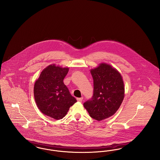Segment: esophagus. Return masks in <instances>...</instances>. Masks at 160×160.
<instances>
[{
  "label": "esophagus",
  "instance_id": "esophagus-1",
  "mask_svg": "<svg viewBox=\"0 0 160 160\" xmlns=\"http://www.w3.org/2000/svg\"><path fill=\"white\" fill-rule=\"evenodd\" d=\"M77 101L82 102V101H83V97H82V98H77Z\"/></svg>",
  "mask_w": 160,
  "mask_h": 160
}]
</instances>
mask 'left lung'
Masks as SVG:
<instances>
[{
  "label": "left lung",
  "mask_w": 160,
  "mask_h": 160,
  "mask_svg": "<svg viewBox=\"0 0 160 160\" xmlns=\"http://www.w3.org/2000/svg\"><path fill=\"white\" fill-rule=\"evenodd\" d=\"M93 80V94L83 104L92 118L98 121L117 112L125 96L122 76L111 65L105 63L91 70Z\"/></svg>",
  "instance_id": "left-lung-1"
}]
</instances>
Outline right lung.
I'll return each mask as SVG.
<instances>
[{
    "instance_id": "obj_1",
    "label": "right lung",
    "mask_w": 160,
    "mask_h": 160,
    "mask_svg": "<svg viewBox=\"0 0 160 160\" xmlns=\"http://www.w3.org/2000/svg\"><path fill=\"white\" fill-rule=\"evenodd\" d=\"M68 71L69 68L55 64L48 65L34 84V97L38 108L43 114L56 120L62 119L77 102L63 83Z\"/></svg>"
}]
</instances>
